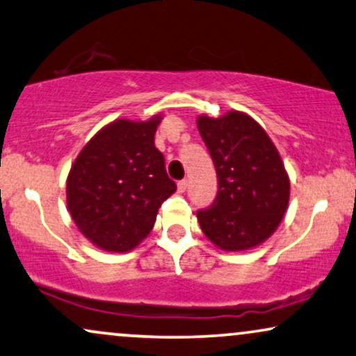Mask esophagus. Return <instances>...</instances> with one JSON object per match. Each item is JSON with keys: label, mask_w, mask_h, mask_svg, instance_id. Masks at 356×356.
<instances>
[{"label": "esophagus", "mask_w": 356, "mask_h": 356, "mask_svg": "<svg viewBox=\"0 0 356 356\" xmlns=\"http://www.w3.org/2000/svg\"><path fill=\"white\" fill-rule=\"evenodd\" d=\"M187 186H189V181H187V179H182V181H179V182H177V189H179V192H186Z\"/></svg>", "instance_id": "obj_1"}]
</instances>
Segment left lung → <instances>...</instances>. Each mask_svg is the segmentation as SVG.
Masks as SVG:
<instances>
[{
  "label": "left lung",
  "mask_w": 356,
  "mask_h": 356,
  "mask_svg": "<svg viewBox=\"0 0 356 356\" xmlns=\"http://www.w3.org/2000/svg\"><path fill=\"white\" fill-rule=\"evenodd\" d=\"M217 172V195L197 220L209 241L247 250L273 234L289 207L290 182L280 154L250 115L230 111L197 119Z\"/></svg>",
  "instance_id": "8db88e82"
}]
</instances>
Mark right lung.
Here are the masks:
<instances>
[{"label":"right lung","mask_w":356,"mask_h":356,"mask_svg":"<svg viewBox=\"0 0 356 356\" xmlns=\"http://www.w3.org/2000/svg\"><path fill=\"white\" fill-rule=\"evenodd\" d=\"M161 118L118 119L84 145L67 175V209L94 245L134 248L152 230L162 202L177 186L154 145Z\"/></svg>","instance_id":"1"}]
</instances>
